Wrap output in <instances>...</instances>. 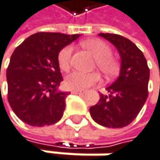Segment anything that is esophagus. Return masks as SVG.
Returning a JSON list of instances; mask_svg holds the SVG:
<instances>
[{
	"label": "esophagus",
	"instance_id": "obj_1",
	"mask_svg": "<svg viewBox=\"0 0 160 160\" xmlns=\"http://www.w3.org/2000/svg\"><path fill=\"white\" fill-rule=\"evenodd\" d=\"M72 93H75V94H83L84 91H82V90H78V89H73V90H72Z\"/></svg>",
	"mask_w": 160,
	"mask_h": 160
}]
</instances>
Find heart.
<instances>
[{"label":"heart","instance_id":"1","mask_svg":"<svg viewBox=\"0 0 160 160\" xmlns=\"http://www.w3.org/2000/svg\"><path fill=\"white\" fill-rule=\"evenodd\" d=\"M82 45L92 53L95 57V63L97 68L105 76H112L117 71L116 60L110 55V47L99 39L85 40ZM72 48V46H66L58 54V64L61 70L68 71L71 66ZM99 81V75L96 72H83L81 71H73L65 78V85L69 89L83 90L91 85L95 84Z\"/></svg>","mask_w":160,"mask_h":160}]
</instances>
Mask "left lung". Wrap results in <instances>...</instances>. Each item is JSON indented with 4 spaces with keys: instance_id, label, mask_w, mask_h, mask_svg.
I'll return each instance as SVG.
<instances>
[{
    "instance_id": "obj_1",
    "label": "left lung",
    "mask_w": 160,
    "mask_h": 160,
    "mask_svg": "<svg viewBox=\"0 0 160 160\" xmlns=\"http://www.w3.org/2000/svg\"><path fill=\"white\" fill-rule=\"evenodd\" d=\"M116 48L121 57V71L116 81L100 94L90 115L97 124L107 128H123L132 123L145 104L148 91L149 69L142 52L132 41L118 34L99 33Z\"/></svg>"
}]
</instances>
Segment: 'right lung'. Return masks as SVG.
<instances>
[{"instance_id": "add662e5", "label": "right lung", "mask_w": 160, "mask_h": 160, "mask_svg": "<svg viewBox=\"0 0 160 160\" xmlns=\"http://www.w3.org/2000/svg\"><path fill=\"white\" fill-rule=\"evenodd\" d=\"M79 36L38 32L15 48L7 69L8 100L21 121L43 127L62 118L69 92L58 89L63 81L58 54Z\"/></svg>"}]
</instances>
